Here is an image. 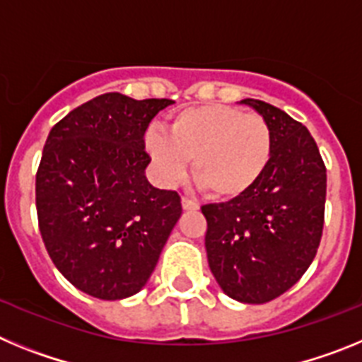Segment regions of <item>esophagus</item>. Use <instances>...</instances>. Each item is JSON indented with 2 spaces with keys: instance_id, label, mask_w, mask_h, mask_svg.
<instances>
[{
  "instance_id": "obj_1",
  "label": "esophagus",
  "mask_w": 362,
  "mask_h": 362,
  "mask_svg": "<svg viewBox=\"0 0 362 362\" xmlns=\"http://www.w3.org/2000/svg\"><path fill=\"white\" fill-rule=\"evenodd\" d=\"M181 204H183V210H188V212H194V210L199 209V204L194 203V201H190V199H187V197H183V199H181Z\"/></svg>"
}]
</instances>
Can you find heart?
I'll return each instance as SVG.
<instances>
[{
  "label": "heart",
  "instance_id": "b5f03b06",
  "mask_svg": "<svg viewBox=\"0 0 362 362\" xmlns=\"http://www.w3.org/2000/svg\"><path fill=\"white\" fill-rule=\"evenodd\" d=\"M145 148L165 183L192 174L210 197L232 201L264 177L274 158V132L263 116L230 105H201L175 112L168 134L150 129Z\"/></svg>",
  "mask_w": 362,
  "mask_h": 362
}]
</instances>
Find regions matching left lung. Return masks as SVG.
Wrapping results in <instances>:
<instances>
[{"label":"left lung","instance_id":"1","mask_svg":"<svg viewBox=\"0 0 362 362\" xmlns=\"http://www.w3.org/2000/svg\"><path fill=\"white\" fill-rule=\"evenodd\" d=\"M270 123L274 158L238 199L204 204V246L221 290L248 305L276 299L317 254L325 225L326 166L308 129L281 108L243 99Z\"/></svg>","mask_w":362,"mask_h":362}]
</instances>
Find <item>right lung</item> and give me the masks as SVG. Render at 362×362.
<instances>
[{"label": "right lung", "mask_w": 362, "mask_h": 362, "mask_svg": "<svg viewBox=\"0 0 362 362\" xmlns=\"http://www.w3.org/2000/svg\"><path fill=\"white\" fill-rule=\"evenodd\" d=\"M172 99L108 92L50 130L36 174L45 248L66 281L105 300L137 293L181 217V197L148 183L145 132Z\"/></svg>", "instance_id": "obj_1"}]
</instances>
